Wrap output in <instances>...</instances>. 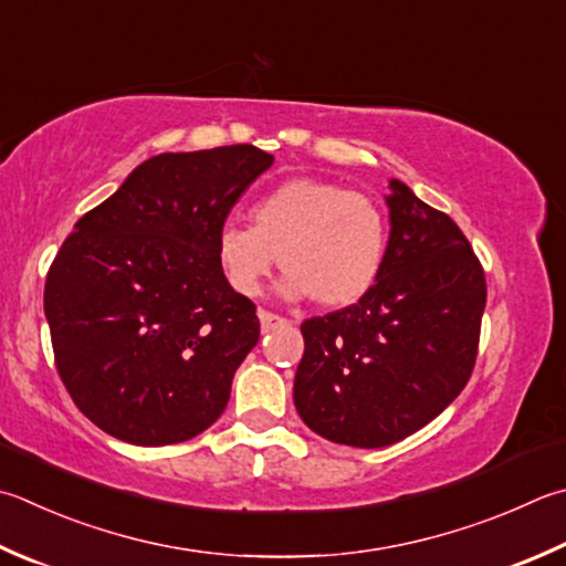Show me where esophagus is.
Here are the masks:
<instances>
[{
	"label": "esophagus",
	"mask_w": 566,
	"mask_h": 566,
	"mask_svg": "<svg viewBox=\"0 0 566 566\" xmlns=\"http://www.w3.org/2000/svg\"><path fill=\"white\" fill-rule=\"evenodd\" d=\"M259 319H261V329H263V333H271V329H275V327L287 325L285 317L275 315V313H271V311H259Z\"/></svg>",
	"instance_id": "1"
}]
</instances>
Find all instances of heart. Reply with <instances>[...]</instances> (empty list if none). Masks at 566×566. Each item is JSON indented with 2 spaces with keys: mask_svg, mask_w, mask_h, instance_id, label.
<instances>
[{
  "mask_svg": "<svg viewBox=\"0 0 566 566\" xmlns=\"http://www.w3.org/2000/svg\"><path fill=\"white\" fill-rule=\"evenodd\" d=\"M387 237V217L371 197L327 179L293 177L255 199L251 227L229 223L219 231L217 261L241 295L259 293L281 261L283 295L345 307L375 285Z\"/></svg>",
  "mask_w": 566,
  "mask_h": 566,
  "instance_id": "obj_1",
  "label": "heart"
}]
</instances>
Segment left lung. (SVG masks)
<instances>
[{"label":"left lung","mask_w":566,"mask_h":566,"mask_svg":"<svg viewBox=\"0 0 566 566\" xmlns=\"http://www.w3.org/2000/svg\"><path fill=\"white\" fill-rule=\"evenodd\" d=\"M389 243L369 293L301 325L293 401L323 439L381 449L423 429L471 379L485 273L455 221L391 179Z\"/></svg>","instance_id":"1"}]
</instances>
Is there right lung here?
Wrapping results in <instances>:
<instances>
[{
  "label": "right lung",
  "mask_w": 566,
  "mask_h": 566,
  "mask_svg": "<svg viewBox=\"0 0 566 566\" xmlns=\"http://www.w3.org/2000/svg\"><path fill=\"white\" fill-rule=\"evenodd\" d=\"M271 165L253 145L150 157L63 241L44 287L53 357L105 433L182 443L227 409L261 323L223 279L217 237Z\"/></svg>",
  "instance_id": "right-lung-1"
}]
</instances>
